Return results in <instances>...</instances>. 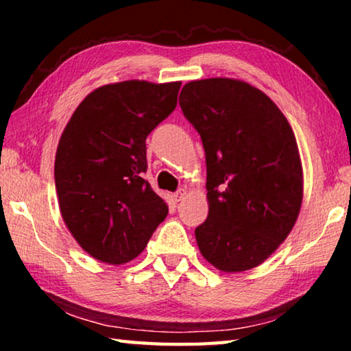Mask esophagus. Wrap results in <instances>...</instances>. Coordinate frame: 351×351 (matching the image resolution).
<instances>
[{
  "mask_svg": "<svg viewBox=\"0 0 351 351\" xmlns=\"http://www.w3.org/2000/svg\"><path fill=\"white\" fill-rule=\"evenodd\" d=\"M187 195V189H180L178 190V192L173 195V198H175V201H181V199H184V197H186Z\"/></svg>",
  "mask_w": 351,
  "mask_h": 351,
  "instance_id": "obj_1",
  "label": "esophagus"
}]
</instances>
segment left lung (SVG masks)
I'll use <instances>...</instances> for the list:
<instances>
[{"label": "left lung", "instance_id": "obj_1", "mask_svg": "<svg viewBox=\"0 0 351 351\" xmlns=\"http://www.w3.org/2000/svg\"><path fill=\"white\" fill-rule=\"evenodd\" d=\"M180 105L206 152L209 215L195 229L199 251L223 272L252 269L299 217L304 171L293 128L265 93L228 77L186 83Z\"/></svg>", "mask_w": 351, "mask_h": 351}]
</instances>
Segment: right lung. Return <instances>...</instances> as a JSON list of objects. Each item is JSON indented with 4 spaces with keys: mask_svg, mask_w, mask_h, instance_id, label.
<instances>
[{
    "mask_svg": "<svg viewBox=\"0 0 351 351\" xmlns=\"http://www.w3.org/2000/svg\"><path fill=\"white\" fill-rule=\"evenodd\" d=\"M181 82L127 80L94 90L64 127L56 154L63 221L83 251L123 265L169 213L142 175L145 139L176 108Z\"/></svg>",
    "mask_w": 351,
    "mask_h": 351,
    "instance_id": "obj_1",
    "label": "right lung"
}]
</instances>
